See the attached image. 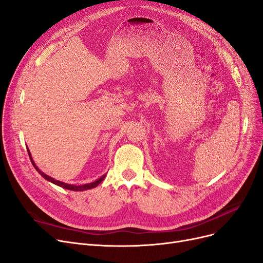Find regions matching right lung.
Masks as SVG:
<instances>
[{
  "instance_id": "1",
  "label": "right lung",
  "mask_w": 263,
  "mask_h": 263,
  "mask_svg": "<svg viewBox=\"0 0 263 263\" xmlns=\"http://www.w3.org/2000/svg\"><path fill=\"white\" fill-rule=\"evenodd\" d=\"M27 149H28V154H29V157H30V159H31V162H32L34 168H35V170L37 171V172H39L45 179H47L48 181L52 182V184H54V185H57V186H59V187H62V188H64V189L73 190V191H84V190H88V189H92V188L97 187L99 184H101V181L105 178V175H106V174L102 175L100 178L96 179L95 181L88 182V184H83V185H78V186H77V185L66 184V182H63V181H60V180H57V179L52 178L51 176H49V175H47V174H45L44 172H42V171H41V170L37 167V165L35 164V162H34V160L32 159V156H31V153H30V151H29V148H27Z\"/></svg>"
}]
</instances>
